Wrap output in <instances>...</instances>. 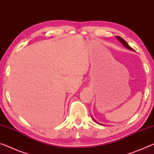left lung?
I'll use <instances>...</instances> for the list:
<instances>
[{"label": "left lung", "mask_w": 154, "mask_h": 154, "mask_svg": "<svg viewBox=\"0 0 154 154\" xmlns=\"http://www.w3.org/2000/svg\"><path fill=\"white\" fill-rule=\"evenodd\" d=\"M117 37V38L118 39V40H119V41L122 43V44H123V46H124L125 47H126L127 48H129V49H130V50H134V49L133 48H131L129 45H128L126 42H125V41L124 39H123L122 37H119V36H116Z\"/></svg>", "instance_id": "1"}]
</instances>
